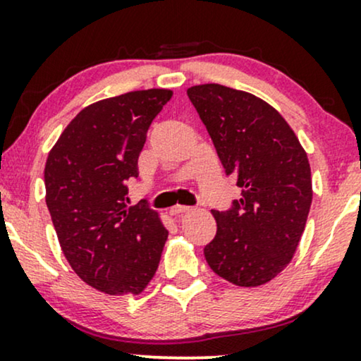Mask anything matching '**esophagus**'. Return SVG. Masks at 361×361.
Listing matches in <instances>:
<instances>
[{
  "mask_svg": "<svg viewBox=\"0 0 361 361\" xmlns=\"http://www.w3.org/2000/svg\"><path fill=\"white\" fill-rule=\"evenodd\" d=\"M190 210H192V207H188V205H176V207H173L171 210H169V214H171V215H183L186 212H190Z\"/></svg>",
  "mask_w": 361,
  "mask_h": 361,
  "instance_id": "obj_1",
  "label": "esophagus"
}]
</instances>
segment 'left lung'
Here are the masks:
<instances>
[{
  "instance_id": "1",
  "label": "left lung",
  "mask_w": 361,
  "mask_h": 361,
  "mask_svg": "<svg viewBox=\"0 0 361 361\" xmlns=\"http://www.w3.org/2000/svg\"><path fill=\"white\" fill-rule=\"evenodd\" d=\"M207 127L226 176L241 198L212 210L217 234L207 263L239 287L275 279L299 246L312 202L307 154L283 117L255 94L222 85L186 90Z\"/></svg>"
}]
</instances>
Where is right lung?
Segmentation results:
<instances>
[{"label": "right lung", "mask_w": 361, "mask_h": 361, "mask_svg": "<svg viewBox=\"0 0 361 361\" xmlns=\"http://www.w3.org/2000/svg\"><path fill=\"white\" fill-rule=\"evenodd\" d=\"M169 90H140L86 106L45 163V202L62 252L82 281L110 295L137 293L159 264L168 231L128 183Z\"/></svg>", "instance_id": "add662e5"}]
</instances>
